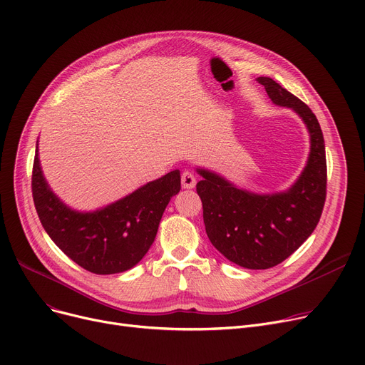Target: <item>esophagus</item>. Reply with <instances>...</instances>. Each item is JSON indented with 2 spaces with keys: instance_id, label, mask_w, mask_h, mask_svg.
Returning <instances> with one entry per match:
<instances>
[{
  "instance_id": "esophagus-1",
  "label": "esophagus",
  "mask_w": 365,
  "mask_h": 365,
  "mask_svg": "<svg viewBox=\"0 0 365 365\" xmlns=\"http://www.w3.org/2000/svg\"><path fill=\"white\" fill-rule=\"evenodd\" d=\"M195 185H197V179L194 176V173L185 170L182 173V186L185 189H192V187H195Z\"/></svg>"
}]
</instances>
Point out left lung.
<instances>
[{
    "label": "left lung",
    "mask_w": 365,
    "mask_h": 365,
    "mask_svg": "<svg viewBox=\"0 0 365 365\" xmlns=\"http://www.w3.org/2000/svg\"><path fill=\"white\" fill-rule=\"evenodd\" d=\"M257 81L275 105L293 109L311 136L308 163L285 192L255 194L238 189L213 171L197 168V192L208 240L247 269H269L292 256L317 227L327 190V163L319 123L311 108L269 76Z\"/></svg>",
    "instance_id": "left-lung-1"
}]
</instances>
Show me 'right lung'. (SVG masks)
Here are the masks:
<instances>
[{
  "label": "right lung",
  "mask_w": 365,
  "mask_h": 365,
  "mask_svg": "<svg viewBox=\"0 0 365 365\" xmlns=\"http://www.w3.org/2000/svg\"><path fill=\"white\" fill-rule=\"evenodd\" d=\"M179 190L180 171L173 170L101 210L75 212L53 194L43 176L38 146L35 149L32 197L38 217L53 242L93 274H118L136 266L157 237L167 204Z\"/></svg>",
  "instance_id": "obj_1"
}]
</instances>
